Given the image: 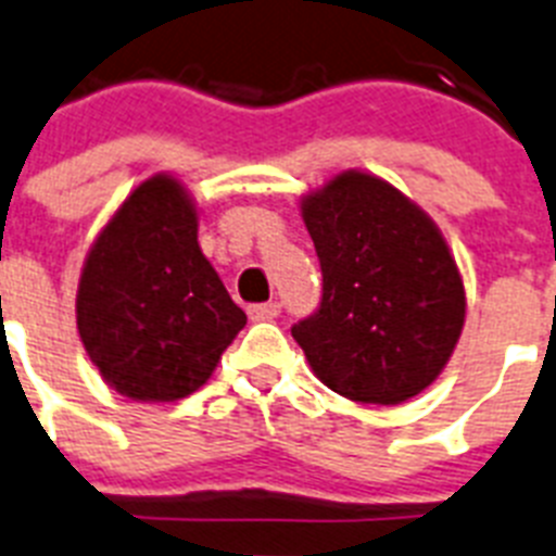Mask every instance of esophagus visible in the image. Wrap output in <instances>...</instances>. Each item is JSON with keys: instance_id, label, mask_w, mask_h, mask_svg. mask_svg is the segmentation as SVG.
<instances>
[{"instance_id": "34e87169", "label": "esophagus", "mask_w": 556, "mask_h": 556, "mask_svg": "<svg viewBox=\"0 0 556 556\" xmlns=\"http://www.w3.org/2000/svg\"><path fill=\"white\" fill-rule=\"evenodd\" d=\"M278 312H281V306L275 301L269 303H253L250 309H247V315H250V320H273V317H278Z\"/></svg>"}]
</instances>
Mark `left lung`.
I'll return each instance as SVG.
<instances>
[{"mask_svg": "<svg viewBox=\"0 0 556 556\" xmlns=\"http://www.w3.org/2000/svg\"><path fill=\"white\" fill-rule=\"evenodd\" d=\"M324 301L292 337L315 377L365 405H400L453 357L467 292L435 222L368 170H340L301 197Z\"/></svg>", "mask_w": 556, "mask_h": 556, "instance_id": "left-lung-1", "label": "left lung"}]
</instances>
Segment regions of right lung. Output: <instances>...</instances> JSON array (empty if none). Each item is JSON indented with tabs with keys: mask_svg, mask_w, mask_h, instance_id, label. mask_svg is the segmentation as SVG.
I'll list each match as a JSON object with an SVG mask.
<instances>
[{
	"mask_svg": "<svg viewBox=\"0 0 556 556\" xmlns=\"http://www.w3.org/2000/svg\"><path fill=\"white\" fill-rule=\"evenodd\" d=\"M197 230L188 188L154 174L123 199L80 269V343L103 382L135 402L191 396L247 324Z\"/></svg>",
	"mask_w": 556,
	"mask_h": 556,
	"instance_id": "add662e5",
	"label": "right lung"
}]
</instances>
